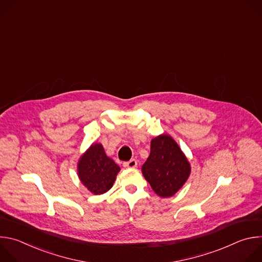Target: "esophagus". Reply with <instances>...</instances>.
<instances>
[{"mask_svg": "<svg viewBox=\"0 0 262 262\" xmlns=\"http://www.w3.org/2000/svg\"><path fill=\"white\" fill-rule=\"evenodd\" d=\"M123 167L124 168H136L137 167V161L136 160H130L128 162L123 163Z\"/></svg>", "mask_w": 262, "mask_h": 262, "instance_id": "34e87169", "label": "esophagus"}]
</instances>
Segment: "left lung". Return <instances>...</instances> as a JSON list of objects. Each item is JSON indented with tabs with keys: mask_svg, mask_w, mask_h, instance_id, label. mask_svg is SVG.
<instances>
[{
	"mask_svg": "<svg viewBox=\"0 0 262 262\" xmlns=\"http://www.w3.org/2000/svg\"><path fill=\"white\" fill-rule=\"evenodd\" d=\"M142 173L157 195L168 198L188 180L191 165L172 137L160 135L151 140L150 155L142 166Z\"/></svg>",
	"mask_w": 262,
	"mask_h": 262,
	"instance_id": "obj_1",
	"label": "left lung"
}]
</instances>
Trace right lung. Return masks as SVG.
Listing matches in <instances>:
<instances>
[{"instance_id": "obj_1", "label": "right lung", "mask_w": 262, "mask_h": 262, "mask_svg": "<svg viewBox=\"0 0 262 262\" xmlns=\"http://www.w3.org/2000/svg\"><path fill=\"white\" fill-rule=\"evenodd\" d=\"M119 166L106 157L101 144H92L78 163L81 182L94 195L107 192L116 179Z\"/></svg>"}]
</instances>
